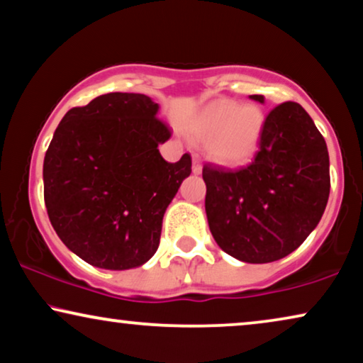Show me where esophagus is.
<instances>
[{
    "label": "esophagus",
    "mask_w": 363,
    "mask_h": 363,
    "mask_svg": "<svg viewBox=\"0 0 363 363\" xmlns=\"http://www.w3.org/2000/svg\"><path fill=\"white\" fill-rule=\"evenodd\" d=\"M192 172H194V174H201V172H202L201 159L197 157V156L192 157Z\"/></svg>",
    "instance_id": "1"
}]
</instances>
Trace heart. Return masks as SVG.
I'll list each match as a JSON object with an SVG mask.
<instances>
[{
    "label": "heart",
    "instance_id": "b5f03b06",
    "mask_svg": "<svg viewBox=\"0 0 363 363\" xmlns=\"http://www.w3.org/2000/svg\"><path fill=\"white\" fill-rule=\"evenodd\" d=\"M265 116L254 104L217 101L187 124V133L197 141H209V156L224 167L247 164L259 151Z\"/></svg>",
    "mask_w": 363,
    "mask_h": 363
}]
</instances>
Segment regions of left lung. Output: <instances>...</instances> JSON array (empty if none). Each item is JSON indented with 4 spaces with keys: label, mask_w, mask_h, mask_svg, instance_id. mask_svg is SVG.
Returning <instances> with one entry per match:
<instances>
[{
    "label": "left lung",
    "mask_w": 363,
    "mask_h": 363,
    "mask_svg": "<svg viewBox=\"0 0 363 363\" xmlns=\"http://www.w3.org/2000/svg\"><path fill=\"white\" fill-rule=\"evenodd\" d=\"M250 99L264 104V96ZM211 234L225 254L267 264L292 254L315 229L330 192L325 139L301 104L284 103L265 119L247 167L202 169Z\"/></svg>",
    "instance_id": "1"
}]
</instances>
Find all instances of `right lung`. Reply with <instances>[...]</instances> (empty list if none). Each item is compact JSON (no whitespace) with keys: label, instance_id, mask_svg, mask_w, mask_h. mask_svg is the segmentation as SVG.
<instances>
[{"label":"right lung","instance_id":"add662e5","mask_svg":"<svg viewBox=\"0 0 363 363\" xmlns=\"http://www.w3.org/2000/svg\"><path fill=\"white\" fill-rule=\"evenodd\" d=\"M146 94L109 93L72 108L43 164L45 204L57 238L94 267H141L156 254L162 217L191 174V156L167 162L171 133Z\"/></svg>","mask_w":363,"mask_h":363}]
</instances>
